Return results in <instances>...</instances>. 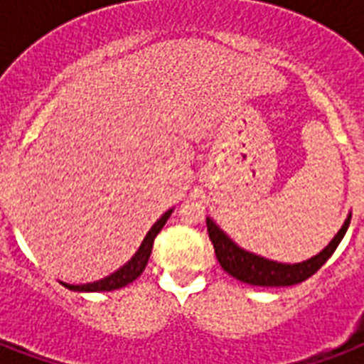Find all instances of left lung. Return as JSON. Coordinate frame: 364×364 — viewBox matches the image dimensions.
Segmentation results:
<instances>
[{"label":"left lung","instance_id":"8db88e82","mask_svg":"<svg viewBox=\"0 0 364 364\" xmlns=\"http://www.w3.org/2000/svg\"><path fill=\"white\" fill-rule=\"evenodd\" d=\"M351 213H348L344 225L340 228L325 249L314 255L311 259L302 260V262H277V260L266 259L257 253H251L247 249L240 247L211 217H205L208 225V234L215 249L217 260L227 274L240 279L249 285H259V287H289L296 283L306 282L308 277L314 276L321 268L331 255L336 251L338 243L346 236V230L350 227Z\"/></svg>","mask_w":364,"mask_h":364}]
</instances>
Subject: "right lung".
I'll return each mask as SVG.
<instances>
[{"mask_svg":"<svg viewBox=\"0 0 364 364\" xmlns=\"http://www.w3.org/2000/svg\"><path fill=\"white\" fill-rule=\"evenodd\" d=\"M171 211L173 210H168L164 215L160 217L159 221L154 223L151 230L147 232V236L143 238L141 245L137 247V251L134 253L126 264H122L119 270H115L113 274L109 276H105L104 279H98V282H92V283H82V285H71V283H64L60 282L64 287H68L70 291H79V293H102V291H115V289H121L126 287L128 283H132L134 279L141 276L143 270H145V266L149 262V257H151V249H153V242L156 238V234L162 230V227L166 225V221L170 219Z\"/></svg>","mask_w":364,"mask_h":364,"instance_id":"obj_1","label":"right lung"}]
</instances>
